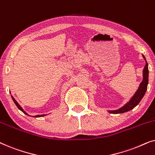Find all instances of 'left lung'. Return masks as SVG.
Segmentation results:
<instances>
[{
	"label": "left lung",
	"instance_id": "left-lung-1",
	"mask_svg": "<svg viewBox=\"0 0 155 155\" xmlns=\"http://www.w3.org/2000/svg\"><path fill=\"white\" fill-rule=\"evenodd\" d=\"M143 58L145 61V66L144 68L143 71V81L140 82V85L138 87L136 92L135 94L130 97L128 102L126 104H124L122 107L119 108V109L116 110H109L108 112L110 114H123L125 112L129 111L130 110L136 107V106L140 103L141 99L143 98L144 95L145 94L146 91L147 89V84H148V78H149V70H148V64L146 58L144 55H143Z\"/></svg>",
	"mask_w": 155,
	"mask_h": 155
}]
</instances>
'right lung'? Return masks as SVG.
<instances>
[{
	"mask_svg": "<svg viewBox=\"0 0 155 155\" xmlns=\"http://www.w3.org/2000/svg\"><path fill=\"white\" fill-rule=\"evenodd\" d=\"M11 97H12V100H13V101H14V103H15V105L17 106V107H18V109H20V111H22L23 112V113H24L25 114H26V115H27V116H29V114L27 113V112H25V110L22 109V107H21V106H20V104H19L18 103V101H17L15 100V98H14V97H12V95H11ZM46 115H48V114H41V115H36V116H33V117H36V118H37V117H43V116H46Z\"/></svg>",
	"mask_w": 155,
	"mask_h": 155,
	"instance_id": "obj_1",
	"label": "right lung"
}]
</instances>
